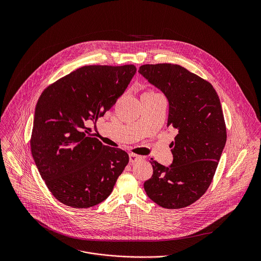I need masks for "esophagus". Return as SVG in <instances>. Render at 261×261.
Returning <instances> with one entry per match:
<instances>
[{
    "label": "esophagus",
    "mask_w": 261,
    "mask_h": 261,
    "mask_svg": "<svg viewBox=\"0 0 261 261\" xmlns=\"http://www.w3.org/2000/svg\"><path fill=\"white\" fill-rule=\"evenodd\" d=\"M142 156L139 155V154H136V153H129V162L130 163H136L137 161L141 160Z\"/></svg>",
    "instance_id": "obj_1"
}]
</instances>
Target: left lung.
I'll return each instance as SVG.
<instances>
[{
	"label": "left lung",
	"instance_id": "left-lung-1",
	"mask_svg": "<svg viewBox=\"0 0 261 261\" xmlns=\"http://www.w3.org/2000/svg\"><path fill=\"white\" fill-rule=\"evenodd\" d=\"M139 72L168 98V126L178 133L171 144L173 163L165 167L151 159L145 191L163 208H184L210 186L226 144L219 96L211 83L177 64H146Z\"/></svg>",
	"mask_w": 261,
	"mask_h": 261
}]
</instances>
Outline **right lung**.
<instances>
[{"label": "right lung", "instance_id": "right-lung-1", "mask_svg": "<svg viewBox=\"0 0 261 261\" xmlns=\"http://www.w3.org/2000/svg\"><path fill=\"white\" fill-rule=\"evenodd\" d=\"M135 65H88L58 79L38 99L31 151L52 195L73 208L105 201L128 163V154L88 135L96 120L124 92Z\"/></svg>", "mask_w": 261, "mask_h": 261}]
</instances>
